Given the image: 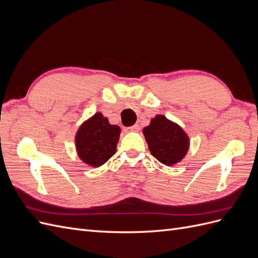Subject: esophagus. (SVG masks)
I'll use <instances>...</instances> for the list:
<instances>
[{
  "mask_svg": "<svg viewBox=\"0 0 258 258\" xmlns=\"http://www.w3.org/2000/svg\"><path fill=\"white\" fill-rule=\"evenodd\" d=\"M140 129V126H139V124H134V126H130V127H128L127 128V130L128 131H138Z\"/></svg>",
  "mask_w": 258,
  "mask_h": 258,
  "instance_id": "obj_1",
  "label": "esophagus"
}]
</instances>
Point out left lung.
<instances>
[{
  "label": "left lung",
  "mask_w": 258,
  "mask_h": 258,
  "mask_svg": "<svg viewBox=\"0 0 258 258\" xmlns=\"http://www.w3.org/2000/svg\"><path fill=\"white\" fill-rule=\"evenodd\" d=\"M143 134L152 155L163 165L181 161L188 150L189 140L183 129L162 115L153 118Z\"/></svg>",
  "instance_id": "1"
}]
</instances>
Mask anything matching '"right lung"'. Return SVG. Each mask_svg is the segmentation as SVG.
I'll list each match as a JSON object with an SVG mask.
<instances>
[{
  "label": "right lung",
  "mask_w": 258,
  "mask_h": 258,
  "mask_svg": "<svg viewBox=\"0 0 258 258\" xmlns=\"http://www.w3.org/2000/svg\"><path fill=\"white\" fill-rule=\"evenodd\" d=\"M120 128L111 124L101 113L85 121L76 134V150L81 159L92 167H100L116 153Z\"/></svg>",
  "instance_id": "obj_1"
}]
</instances>
